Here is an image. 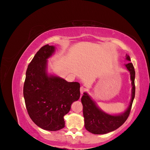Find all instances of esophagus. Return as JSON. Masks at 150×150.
<instances>
[{
	"label": "esophagus",
	"mask_w": 150,
	"mask_h": 150,
	"mask_svg": "<svg viewBox=\"0 0 150 150\" xmlns=\"http://www.w3.org/2000/svg\"><path fill=\"white\" fill-rule=\"evenodd\" d=\"M86 91V88L84 87H83V86H81V88H80V92H81V94H83V93Z\"/></svg>",
	"instance_id": "34e87169"
}]
</instances>
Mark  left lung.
<instances>
[{
  "label": "left lung",
  "mask_w": 150,
  "mask_h": 150,
  "mask_svg": "<svg viewBox=\"0 0 150 150\" xmlns=\"http://www.w3.org/2000/svg\"><path fill=\"white\" fill-rule=\"evenodd\" d=\"M126 59L131 61L130 57L127 54ZM125 65L130 73L132 85L131 99L129 106L124 112L121 114L110 115L101 110L87 93H84L83 96L81 98V102L83 106L84 126L89 132L95 134H106L111 132L120 128L128 117L135 96V71L134 66L131 62H129Z\"/></svg>",
  "instance_id": "obj_1"
}]
</instances>
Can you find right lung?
Segmentation results:
<instances>
[{
    "mask_svg": "<svg viewBox=\"0 0 150 150\" xmlns=\"http://www.w3.org/2000/svg\"><path fill=\"white\" fill-rule=\"evenodd\" d=\"M55 50L47 44L35 54L27 69L23 89L30 119L40 128L52 131L64 128V116L80 97L79 83L48 74L47 59Z\"/></svg>",
    "mask_w": 150,
    "mask_h": 150,
    "instance_id": "add662e5",
    "label": "right lung"
}]
</instances>
